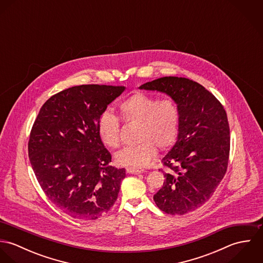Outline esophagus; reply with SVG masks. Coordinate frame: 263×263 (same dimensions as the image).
I'll return each mask as SVG.
<instances>
[{
  "label": "esophagus",
  "instance_id": "34e87169",
  "mask_svg": "<svg viewBox=\"0 0 263 263\" xmlns=\"http://www.w3.org/2000/svg\"><path fill=\"white\" fill-rule=\"evenodd\" d=\"M126 172L129 174H138V173H142L144 172L143 168H139V167H127L126 168Z\"/></svg>",
  "mask_w": 263,
  "mask_h": 263
}]
</instances>
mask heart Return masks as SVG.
Returning <instances> with one entry per match:
<instances>
[{
    "label": "heart",
    "instance_id": "obj_1",
    "mask_svg": "<svg viewBox=\"0 0 263 263\" xmlns=\"http://www.w3.org/2000/svg\"><path fill=\"white\" fill-rule=\"evenodd\" d=\"M118 112L127 125L138 126L133 147L118 152L115 160L120 165L141 167L147 165L155 156L157 148L165 150L176 141L180 111L173 98H158L138 92L118 106ZM99 136L109 148L120 145V125L112 113L104 112L98 124Z\"/></svg>",
    "mask_w": 263,
    "mask_h": 263
}]
</instances>
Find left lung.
<instances>
[{
	"label": "left lung",
	"mask_w": 263,
	"mask_h": 263,
	"mask_svg": "<svg viewBox=\"0 0 263 263\" xmlns=\"http://www.w3.org/2000/svg\"><path fill=\"white\" fill-rule=\"evenodd\" d=\"M140 89L166 93L180 111L177 142L162 159L169 170L154 200L169 215L195 211L213 195L227 172L230 127L224 106L203 86L186 78L163 77Z\"/></svg>",
	"instance_id": "obj_1"
}]
</instances>
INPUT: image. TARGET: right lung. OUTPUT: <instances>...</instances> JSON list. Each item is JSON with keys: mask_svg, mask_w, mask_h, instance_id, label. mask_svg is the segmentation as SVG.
<instances>
[{"mask_svg": "<svg viewBox=\"0 0 263 263\" xmlns=\"http://www.w3.org/2000/svg\"><path fill=\"white\" fill-rule=\"evenodd\" d=\"M124 90L93 84L61 91L42 105L31 128L28 156L38 183L74 219L96 220L117 199L125 169L110 165L98 124Z\"/></svg>", "mask_w": 263, "mask_h": 263, "instance_id": "obj_1", "label": "right lung"}]
</instances>
